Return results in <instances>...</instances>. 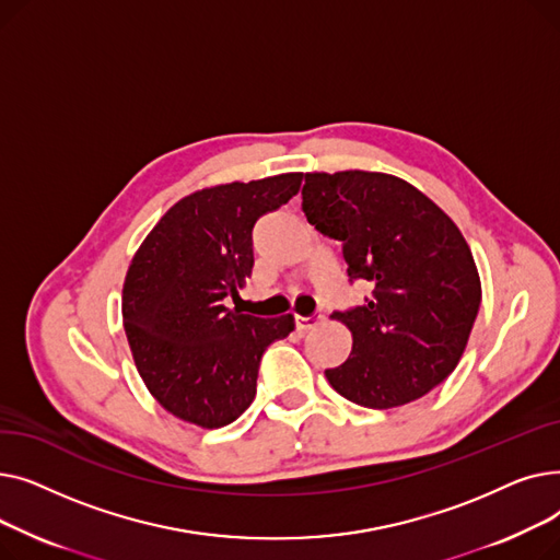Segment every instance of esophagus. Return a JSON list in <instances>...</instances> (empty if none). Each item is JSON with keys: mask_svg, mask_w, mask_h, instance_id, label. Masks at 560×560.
<instances>
[{"mask_svg": "<svg viewBox=\"0 0 560 560\" xmlns=\"http://www.w3.org/2000/svg\"><path fill=\"white\" fill-rule=\"evenodd\" d=\"M322 319V315H311V317H302V315H295V325H298V329L300 331H308V329H313L317 322Z\"/></svg>", "mask_w": 560, "mask_h": 560, "instance_id": "esophagus-1", "label": "esophagus"}]
</instances>
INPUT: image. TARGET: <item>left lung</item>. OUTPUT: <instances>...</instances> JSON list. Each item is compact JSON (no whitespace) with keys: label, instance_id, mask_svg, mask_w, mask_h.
Listing matches in <instances>:
<instances>
[{"label":"left lung","instance_id":"1","mask_svg":"<svg viewBox=\"0 0 560 560\" xmlns=\"http://www.w3.org/2000/svg\"><path fill=\"white\" fill-rule=\"evenodd\" d=\"M302 211L342 245L349 281L372 295L331 317L351 331L349 359L325 370L331 388L365 408L424 397L458 365L481 304V281L452 218L399 176L306 172Z\"/></svg>","mask_w":560,"mask_h":560}]
</instances>
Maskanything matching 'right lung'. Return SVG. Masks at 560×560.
I'll use <instances>...</instances> for the list:
<instances>
[{"mask_svg": "<svg viewBox=\"0 0 560 560\" xmlns=\"http://www.w3.org/2000/svg\"><path fill=\"white\" fill-rule=\"evenodd\" d=\"M302 172L222 184L176 201L136 252L122 319L147 390L184 422L220 429L256 395L262 351L295 329V317H254L226 300L254 268L252 229L295 197Z\"/></svg>", "mask_w": 560, "mask_h": 560, "instance_id": "add662e5", "label": "right lung"}]
</instances>
